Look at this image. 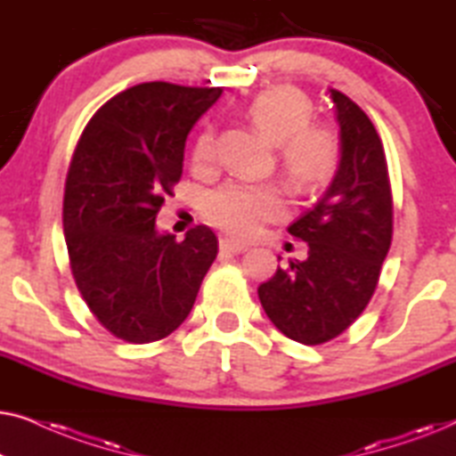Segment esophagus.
<instances>
[{
    "label": "esophagus",
    "mask_w": 456,
    "mask_h": 456,
    "mask_svg": "<svg viewBox=\"0 0 456 456\" xmlns=\"http://www.w3.org/2000/svg\"><path fill=\"white\" fill-rule=\"evenodd\" d=\"M220 248L228 253H242V251H247L248 245L239 239H230V236H226V239L220 240Z\"/></svg>",
    "instance_id": "esophagus-1"
}]
</instances>
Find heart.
<instances>
[{
  "mask_svg": "<svg viewBox=\"0 0 456 456\" xmlns=\"http://www.w3.org/2000/svg\"><path fill=\"white\" fill-rule=\"evenodd\" d=\"M251 122L276 142L278 161L292 186L309 191L332 176L340 158L338 136L323 124H311L309 99L290 86H273L259 93L247 110ZM216 133L199 134L192 149V166L205 172L216 164ZM284 211L276 186L228 183L205 199L203 216L214 226L236 236H251Z\"/></svg>",
  "mask_w": 456,
  "mask_h": 456,
  "instance_id": "1",
  "label": "heart"
}]
</instances>
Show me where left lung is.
I'll return each instance as SVG.
<instances>
[{"instance_id":"obj_1","label":"left lung","mask_w":456,"mask_h":456,"mask_svg":"<svg viewBox=\"0 0 456 456\" xmlns=\"http://www.w3.org/2000/svg\"><path fill=\"white\" fill-rule=\"evenodd\" d=\"M330 97L340 126L338 170L314 208L289 226L307 242V259L278 265L257 289L273 326L301 345H323L363 314L392 242L382 139L353 99L336 89Z\"/></svg>"}]
</instances>
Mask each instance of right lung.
I'll use <instances>...</instances> for the list:
<instances>
[{"mask_svg":"<svg viewBox=\"0 0 456 456\" xmlns=\"http://www.w3.org/2000/svg\"><path fill=\"white\" fill-rule=\"evenodd\" d=\"M220 86L142 83L95 111L74 149L64 191L70 270L102 326L126 342L166 338L191 314L217 239L195 226L184 240L155 217L183 176L186 134Z\"/></svg>","mask_w":456,"mask_h":456,"instance_id":"add662e5","label":"right lung"}]
</instances>
